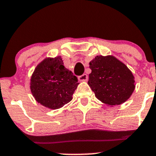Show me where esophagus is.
Returning a JSON list of instances; mask_svg holds the SVG:
<instances>
[{"instance_id":"1","label":"esophagus","mask_w":156,"mask_h":156,"mask_svg":"<svg viewBox=\"0 0 156 156\" xmlns=\"http://www.w3.org/2000/svg\"><path fill=\"white\" fill-rule=\"evenodd\" d=\"M88 78V76L87 74H83L82 75H80V76H78V80L81 81H87Z\"/></svg>"}]
</instances>
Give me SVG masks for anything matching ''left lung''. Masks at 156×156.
<instances>
[{
  "label": "left lung",
  "instance_id": "1",
  "mask_svg": "<svg viewBox=\"0 0 156 156\" xmlns=\"http://www.w3.org/2000/svg\"><path fill=\"white\" fill-rule=\"evenodd\" d=\"M88 84L96 97L108 106L127 101L135 89L133 74L113 56H97L90 62Z\"/></svg>",
  "mask_w": 156,
  "mask_h": 156
}]
</instances>
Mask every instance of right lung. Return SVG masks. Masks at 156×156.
Returning <instances> with one entry per match:
<instances>
[{"mask_svg": "<svg viewBox=\"0 0 156 156\" xmlns=\"http://www.w3.org/2000/svg\"><path fill=\"white\" fill-rule=\"evenodd\" d=\"M78 78L64 66L61 56L46 58L38 64L31 78L30 89L37 103L50 108H59L72 100Z\"/></svg>", "mask_w": 156, "mask_h": 156, "instance_id": "1", "label": "right lung"}]
</instances>
